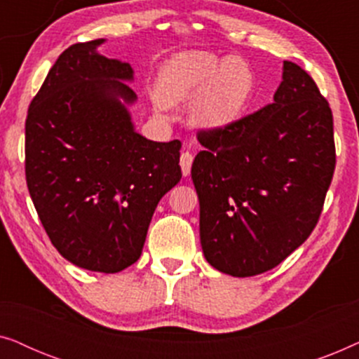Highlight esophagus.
<instances>
[{"instance_id":"1","label":"esophagus","mask_w":359,"mask_h":359,"mask_svg":"<svg viewBox=\"0 0 359 359\" xmlns=\"http://www.w3.org/2000/svg\"><path fill=\"white\" fill-rule=\"evenodd\" d=\"M180 165H181V173L186 178L191 173V165H193V154L191 151H183L180 156Z\"/></svg>"}]
</instances>
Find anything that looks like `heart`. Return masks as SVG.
Masks as SVG:
<instances>
[{
	"mask_svg": "<svg viewBox=\"0 0 359 359\" xmlns=\"http://www.w3.org/2000/svg\"><path fill=\"white\" fill-rule=\"evenodd\" d=\"M255 76L248 63L237 57H220L208 50L175 53L160 68L158 90L151 104L166 114L171 104L189 102L191 124L201 129H222L238 121L253 96Z\"/></svg>",
	"mask_w": 359,
	"mask_h": 359,
	"instance_id": "heart-1",
	"label": "heart"
}]
</instances>
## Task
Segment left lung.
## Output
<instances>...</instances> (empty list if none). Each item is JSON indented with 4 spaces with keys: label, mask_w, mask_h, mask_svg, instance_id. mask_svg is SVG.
<instances>
[{
    "label": "left lung",
    "mask_w": 359,
    "mask_h": 359,
    "mask_svg": "<svg viewBox=\"0 0 359 359\" xmlns=\"http://www.w3.org/2000/svg\"><path fill=\"white\" fill-rule=\"evenodd\" d=\"M198 140L191 178L208 263L237 278L278 266L312 233L335 170L332 109L316 81L284 62L271 104Z\"/></svg>",
    "instance_id": "1"
}]
</instances>
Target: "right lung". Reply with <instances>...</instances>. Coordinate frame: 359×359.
<instances>
[{"label": "right lung", "mask_w": 359, "mask_h": 359, "mask_svg": "<svg viewBox=\"0 0 359 359\" xmlns=\"http://www.w3.org/2000/svg\"><path fill=\"white\" fill-rule=\"evenodd\" d=\"M68 47L26 119V180L53 247L88 271L119 273L140 258L151 215L181 180L180 140L135 130L127 62Z\"/></svg>", "instance_id": "1"}]
</instances>
